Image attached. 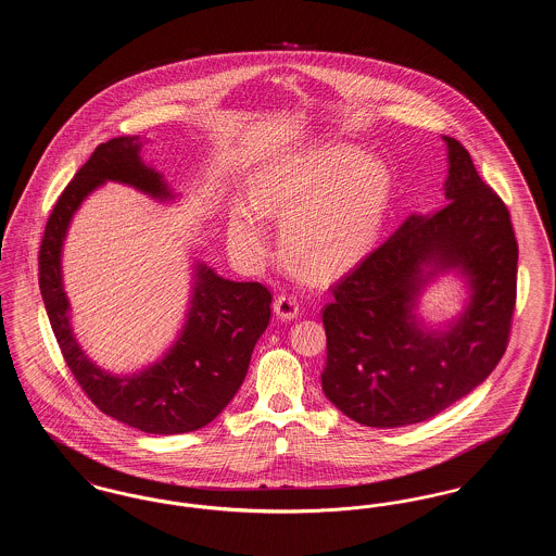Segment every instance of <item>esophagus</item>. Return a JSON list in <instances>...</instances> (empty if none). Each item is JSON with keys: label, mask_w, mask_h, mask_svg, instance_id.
Instances as JSON below:
<instances>
[{"label": "esophagus", "mask_w": 556, "mask_h": 556, "mask_svg": "<svg viewBox=\"0 0 556 556\" xmlns=\"http://www.w3.org/2000/svg\"><path fill=\"white\" fill-rule=\"evenodd\" d=\"M273 311H275L277 317L291 320V318L298 317V300L290 293H281V295L275 298Z\"/></svg>", "instance_id": "obj_1"}]
</instances>
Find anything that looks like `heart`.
<instances>
[{
  "label": "heart",
  "instance_id": "b5f03b06",
  "mask_svg": "<svg viewBox=\"0 0 556 556\" xmlns=\"http://www.w3.org/2000/svg\"><path fill=\"white\" fill-rule=\"evenodd\" d=\"M392 195L383 162L348 143H331L263 170L252 206L229 214L227 238L239 256L258 265L268 252L261 214L283 220V252L313 279H331L356 265L379 236Z\"/></svg>",
  "mask_w": 556,
  "mask_h": 556
}]
</instances>
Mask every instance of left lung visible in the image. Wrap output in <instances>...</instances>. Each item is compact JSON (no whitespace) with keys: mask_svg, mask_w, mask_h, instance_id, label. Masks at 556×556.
<instances>
[{"mask_svg":"<svg viewBox=\"0 0 556 556\" xmlns=\"http://www.w3.org/2000/svg\"><path fill=\"white\" fill-rule=\"evenodd\" d=\"M448 206L410 214L331 286L323 308V392L367 427L421 424L473 392L508 344L519 245L510 214L460 141L446 137ZM456 267L470 283L464 315L444 332L425 330L416 298L435 271Z\"/></svg>","mask_w":556,"mask_h":556,"instance_id":"left-lung-1","label":"left lung"}]
</instances>
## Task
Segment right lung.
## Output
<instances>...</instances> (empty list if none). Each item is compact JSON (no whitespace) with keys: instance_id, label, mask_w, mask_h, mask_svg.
<instances>
[{"instance_id":"obj_1","label":"right lung","mask_w":556,"mask_h":556,"mask_svg":"<svg viewBox=\"0 0 556 556\" xmlns=\"http://www.w3.org/2000/svg\"><path fill=\"white\" fill-rule=\"evenodd\" d=\"M137 135L98 146L58 198L39 248V288L53 336L80 390L108 417L146 433L173 435L211 424L238 394L258 338L270 318L273 295L256 281H229L195 266L187 323L164 358L132 375L93 365L71 329L60 254L73 214L96 187L116 181L152 198L173 200L162 175L139 156Z\"/></svg>"}]
</instances>
